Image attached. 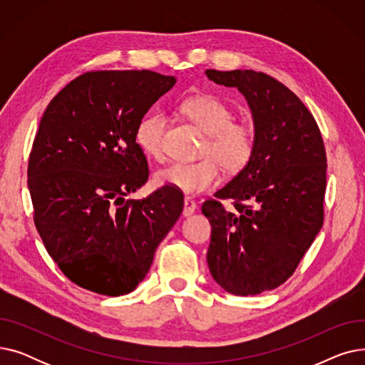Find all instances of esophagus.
Returning a JSON list of instances; mask_svg holds the SVG:
<instances>
[{
	"label": "esophagus",
	"instance_id": "obj_1",
	"mask_svg": "<svg viewBox=\"0 0 365 365\" xmlns=\"http://www.w3.org/2000/svg\"><path fill=\"white\" fill-rule=\"evenodd\" d=\"M195 210H197V202L192 198L185 197V200H183V213H182L183 217H189L190 215H194Z\"/></svg>",
	"mask_w": 365,
	"mask_h": 365
}]
</instances>
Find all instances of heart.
<instances>
[{"label":"heart","mask_w":365,"mask_h":365,"mask_svg":"<svg viewBox=\"0 0 365 365\" xmlns=\"http://www.w3.org/2000/svg\"><path fill=\"white\" fill-rule=\"evenodd\" d=\"M180 112L207 134L201 153L207 158L192 164L175 163L160 168L155 173L158 185L187 195L207 192L220 182V162L225 170L237 173L252 161L256 149L255 128L247 123H235L231 108L216 96H190L182 102ZM167 124L163 113H150L139 123L136 142L145 155L153 160L163 158Z\"/></svg>","instance_id":"heart-1"}]
</instances>
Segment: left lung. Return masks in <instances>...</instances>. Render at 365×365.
Here are the masks:
<instances>
[{
    "label": "left lung",
    "instance_id": "8db88e82",
    "mask_svg": "<svg viewBox=\"0 0 365 365\" xmlns=\"http://www.w3.org/2000/svg\"><path fill=\"white\" fill-rule=\"evenodd\" d=\"M207 78L235 87L252 110V161L202 204L212 223L207 263L227 293L255 296L289 279L324 220V142L297 96L263 72L207 69ZM220 199H232L226 212Z\"/></svg>",
    "mask_w": 365,
    "mask_h": 365
}]
</instances>
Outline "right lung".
<instances>
[{"mask_svg": "<svg viewBox=\"0 0 365 365\" xmlns=\"http://www.w3.org/2000/svg\"><path fill=\"white\" fill-rule=\"evenodd\" d=\"M176 84L152 71L80 75L48 103L28 165L34 222L46 250L76 285L105 296L133 292L178 222L183 195L148 180L136 143L145 113Z\"/></svg>", "mask_w": 365, "mask_h": 365, "instance_id": "add662e5", "label": "right lung"}]
</instances>
